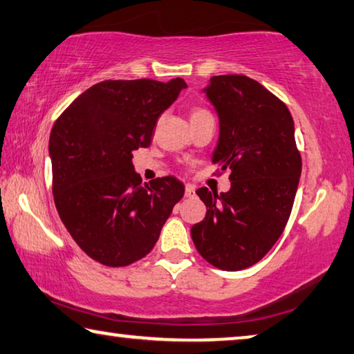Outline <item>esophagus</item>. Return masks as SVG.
I'll return each mask as SVG.
<instances>
[{
  "label": "esophagus",
  "mask_w": 354,
  "mask_h": 354,
  "mask_svg": "<svg viewBox=\"0 0 354 354\" xmlns=\"http://www.w3.org/2000/svg\"><path fill=\"white\" fill-rule=\"evenodd\" d=\"M186 197L187 198L195 197V186H192V184H186Z\"/></svg>",
  "instance_id": "obj_1"
}]
</instances>
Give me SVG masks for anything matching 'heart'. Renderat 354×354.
<instances>
[{"instance_id":"obj_1","label":"heart","mask_w":354,"mask_h":354,"mask_svg":"<svg viewBox=\"0 0 354 354\" xmlns=\"http://www.w3.org/2000/svg\"><path fill=\"white\" fill-rule=\"evenodd\" d=\"M205 116H211V113L206 109H201V106H195V109H192V111H190V120H197V118H205Z\"/></svg>"}]
</instances>
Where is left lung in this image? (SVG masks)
<instances>
[{
  "mask_svg": "<svg viewBox=\"0 0 354 354\" xmlns=\"http://www.w3.org/2000/svg\"><path fill=\"white\" fill-rule=\"evenodd\" d=\"M205 93L221 122L212 164L230 170L232 187L221 195L197 190L206 216L190 234L207 263L239 271L260 261L282 234L302 160L287 105L254 78L216 75Z\"/></svg>",
  "mask_w": 354,
  "mask_h": 354,
  "instance_id": "obj_1",
  "label": "left lung"
}]
</instances>
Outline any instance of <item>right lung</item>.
<instances>
[{"instance_id":"1","label":"right lung","mask_w":354,"mask_h":354,"mask_svg":"<svg viewBox=\"0 0 354 354\" xmlns=\"http://www.w3.org/2000/svg\"><path fill=\"white\" fill-rule=\"evenodd\" d=\"M184 88L183 78L100 82L52 127L55 206L78 248L105 266L147 257L183 198L184 184L175 176L142 183L132 151L149 147L157 118Z\"/></svg>"}]
</instances>
